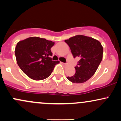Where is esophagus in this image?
I'll list each match as a JSON object with an SVG mask.
<instances>
[{
	"mask_svg": "<svg viewBox=\"0 0 121 121\" xmlns=\"http://www.w3.org/2000/svg\"><path fill=\"white\" fill-rule=\"evenodd\" d=\"M62 64H63V65H68L67 63H62Z\"/></svg>",
	"mask_w": 121,
	"mask_h": 121,
	"instance_id": "1",
	"label": "esophagus"
}]
</instances>
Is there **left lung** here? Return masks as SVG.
I'll list each match as a JSON object with an SVG mask.
<instances>
[{
	"instance_id": "1",
	"label": "left lung",
	"mask_w": 121,
	"mask_h": 121,
	"mask_svg": "<svg viewBox=\"0 0 121 121\" xmlns=\"http://www.w3.org/2000/svg\"><path fill=\"white\" fill-rule=\"evenodd\" d=\"M65 42L70 47L74 58H80L75 67V74L67 78L76 84L85 82L93 76L100 64L103 47L99 41L84 35H76Z\"/></svg>"
}]
</instances>
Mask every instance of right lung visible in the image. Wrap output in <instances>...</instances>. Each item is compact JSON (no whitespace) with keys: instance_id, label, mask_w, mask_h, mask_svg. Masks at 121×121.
<instances>
[{"instance_id":"add662e5","label":"right lung","mask_w":121,"mask_h":121,"mask_svg":"<svg viewBox=\"0 0 121 121\" xmlns=\"http://www.w3.org/2000/svg\"><path fill=\"white\" fill-rule=\"evenodd\" d=\"M55 43L45 39L30 37L17 43L15 56L17 65L26 75L34 80L47 78L59 61H52L51 48Z\"/></svg>"}]
</instances>
